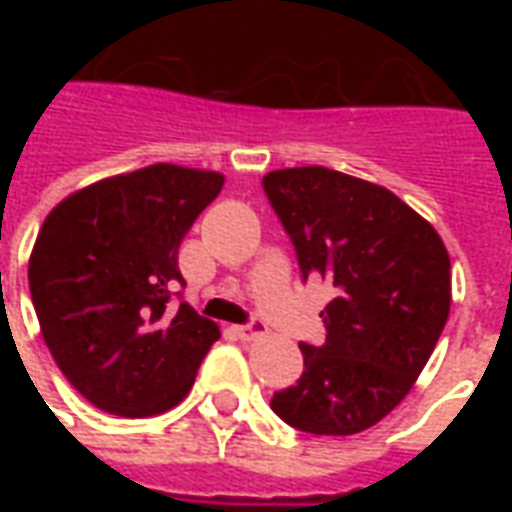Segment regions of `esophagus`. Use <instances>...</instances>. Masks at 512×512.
Segmentation results:
<instances>
[{
  "label": "esophagus",
  "mask_w": 512,
  "mask_h": 512,
  "mask_svg": "<svg viewBox=\"0 0 512 512\" xmlns=\"http://www.w3.org/2000/svg\"><path fill=\"white\" fill-rule=\"evenodd\" d=\"M266 323L260 321V318H252L249 323H241V326H235V334L241 337V340H255L260 334H266Z\"/></svg>",
  "instance_id": "obj_1"
}]
</instances>
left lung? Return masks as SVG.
<instances>
[{"instance_id": "8db88e82", "label": "left lung", "mask_w": 512, "mask_h": 512, "mask_svg": "<svg viewBox=\"0 0 512 512\" xmlns=\"http://www.w3.org/2000/svg\"><path fill=\"white\" fill-rule=\"evenodd\" d=\"M296 249L301 279L323 277L326 340L301 343L304 373L274 392L279 419L315 436H351L408 395L450 315V255L392 191L326 167L263 178Z\"/></svg>"}]
</instances>
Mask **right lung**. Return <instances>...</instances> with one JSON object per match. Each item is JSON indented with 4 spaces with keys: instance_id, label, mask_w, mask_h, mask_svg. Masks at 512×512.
Wrapping results in <instances>:
<instances>
[{
    "instance_id": "1",
    "label": "right lung",
    "mask_w": 512,
    "mask_h": 512,
    "mask_svg": "<svg viewBox=\"0 0 512 512\" xmlns=\"http://www.w3.org/2000/svg\"><path fill=\"white\" fill-rule=\"evenodd\" d=\"M224 186L219 172L153 164L98 180L54 208L29 257V293L76 392L120 417L189 395L216 323L180 301L178 249Z\"/></svg>"
}]
</instances>
